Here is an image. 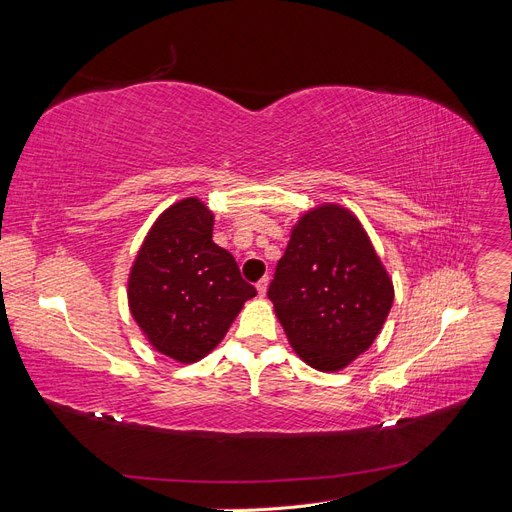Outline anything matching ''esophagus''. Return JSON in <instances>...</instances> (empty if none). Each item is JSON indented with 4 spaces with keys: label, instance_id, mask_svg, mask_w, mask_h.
Wrapping results in <instances>:
<instances>
[{
    "label": "esophagus",
    "instance_id": "34e87169",
    "mask_svg": "<svg viewBox=\"0 0 512 512\" xmlns=\"http://www.w3.org/2000/svg\"><path fill=\"white\" fill-rule=\"evenodd\" d=\"M267 288H269V277H262V280L256 284V290H258L260 297H265V294H267Z\"/></svg>",
    "mask_w": 512,
    "mask_h": 512
}]
</instances>
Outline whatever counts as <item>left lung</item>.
<instances>
[{
  "mask_svg": "<svg viewBox=\"0 0 512 512\" xmlns=\"http://www.w3.org/2000/svg\"><path fill=\"white\" fill-rule=\"evenodd\" d=\"M269 299L301 359L337 371L378 337L393 284L354 215L337 205L305 213L275 267Z\"/></svg>",
  "mask_w": 512,
  "mask_h": 512,
  "instance_id": "left-lung-1",
  "label": "left lung"
}]
</instances>
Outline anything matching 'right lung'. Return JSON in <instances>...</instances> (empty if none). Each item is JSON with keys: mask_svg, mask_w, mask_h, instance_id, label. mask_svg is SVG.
<instances>
[{"mask_svg": "<svg viewBox=\"0 0 512 512\" xmlns=\"http://www.w3.org/2000/svg\"><path fill=\"white\" fill-rule=\"evenodd\" d=\"M213 213L185 198L153 224L130 273L128 301L151 346L194 363L218 346L256 288L213 243Z\"/></svg>", "mask_w": 512, "mask_h": 512, "instance_id": "add662e5", "label": "right lung"}]
</instances>
